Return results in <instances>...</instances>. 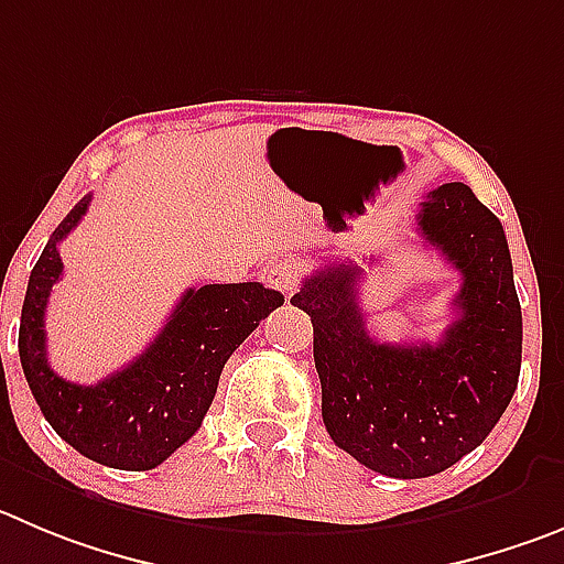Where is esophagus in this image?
<instances>
[{
    "label": "esophagus",
    "instance_id": "esophagus-1",
    "mask_svg": "<svg viewBox=\"0 0 564 564\" xmlns=\"http://www.w3.org/2000/svg\"><path fill=\"white\" fill-rule=\"evenodd\" d=\"M264 281L267 286L281 292L283 297H292L297 292V283H300V264L292 261V258H281V261H272L270 267L264 270Z\"/></svg>",
    "mask_w": 564,
    "mask_h": 564
}]
</instances>
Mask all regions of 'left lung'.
Masks as SVG:
<instances>
[{"label":"left lung","instance_id":"1","mask_svg":"<svg viewBox=\"0 0 564 564\" xmlns=\"http://www.w3.org/2000/svg\"><path fill=\"white\" fill-rule=\"evenodd\" d=\"M417 230L462 272L456 319L436 345H389L367 328L361 270L336 261L303 281L292 306L314 325L330 440L370 470L425 478L478 448L518 389L523 317L501 223L465 183L420 203Z\"/></svg>","mask_w":564,"mask_h":564}]
</instances>
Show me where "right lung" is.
Masks as SVG:
<instances>
[{
    "instance_id": "add662e5",
    "label": "right lung",
    "mask_w": 564,
    "mask_h": 564,
    "mask_svg": "<svg viewBox=\"0 0 564 564\" xmlns=\"http://www.w3.org/2000/svg\"><path fill=\"white\" fill-rule=\"evenodd\" d=\"M91 194L68 210L30 272L21 306L19 356L46 423L86 459L116 470H152L203 425L225 361L278 306L264 283H208L186 289L170 323L144 354L99 383L57 376L46 359L44 314L63 275L57 245L86 217Z\"/></svg>"
}]
</instances>
